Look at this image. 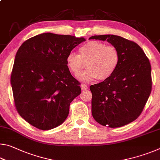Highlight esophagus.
<instances>
[{"label":"esophagus","instance_id":"esophagus-1","mask_svg":"<svg viewBox=\"0 0 160 160\" xmlns=\"http://www.w3.org/2000/svg\"><path fill=\"white\" fill-rule=\"evenodd\" d=\"M80 88H81V90H85L88 88V86L85 85V84H82V85H80Z\"/></svg>","mask_w":160,"mask_h":160}]
</instances>
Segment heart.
Returning a JSON list of instances; mask_svg holds the SVG:
<instances>
[{
  "label": "heart",
  "instance_id": "1",
  "mask_svg": "<svg viewBox=\"0 0 160 160\" xmlns=\"http://www.w3.org/2000/svg\"><path fill=\"white\" fill-rule=\"evenodd\" d=\"M80 54L70 52L66 62L70 71L78 75L85 66L87 69L80 75L83 81L97 78L105 80L113 74L119 63V53L113 46H107L99 41H90L80 48Z\"/></svg>",
  "mask_w": 160,
  "mask_h": 160
}]
</instances>
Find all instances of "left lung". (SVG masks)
I'll use <instances>...</instances> for the list:
<instances>
[{"label": "left lung", "mask_w": 160, "mask_h": 160, "mask_svg": "<svg viewBox=\"0 0 160 160\" xmlns=\"http://www.w3.org/2000/svg\"><path fill=\"white\" fill-rule=\"evenodd\" d=\"M90 39L107 40L120 56L112 76L90 87L92 114L97 123L109 128L127 125L140 115L151 93L149 59L139 45L121 37L96 35Z\"/></svg>", "instance_id": "1"}]
</instances>
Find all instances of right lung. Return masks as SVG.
I'll list each match as a JSON object with an SVG mask.
<instances>
[{"label":"right lung","mask_w":160,"mask_h":160,"mask_svg":"<svg viewBox=\"0 0 160 160\" xmlns=\"http://www.w3.org/2000/svg\"><path fill=\"white\" fill-rule=\"evenodd\" d=\"M83 37L43 33L25 41L15 55L10 83L15 105L32 126L47 131L64 122L70 104L81 92L70 74L68 54Z\"/></svg>","instance_id":"1"}]
</instances>
